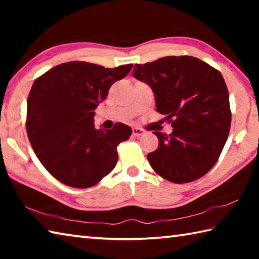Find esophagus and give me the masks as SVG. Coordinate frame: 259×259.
Returning a JSON list of instances; mask_svg holds the SVG:
<instances>
[{
  "instance_id": "1",
  "label": "esophagus",
  "mask_w": 259,
  "mask_h": 259,
  "mask_svg": "<svg viewBox=\"0 0 259 259\" xmlns=\"http://www.w3.org/2000/svg\"><path fill=\"white\" fill-rule=\"evenodd\" d=\"M144 134H145V131H144L143 129L133 128V136H135V137H139V136H142Z\"/></svg>"
}]
</instances>
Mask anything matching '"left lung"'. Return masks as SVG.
<instances>
[{
    "label": "left lung",
    "instance_id": "obj_1",
    "mask_svg": "<svg viewBox=\"0 0 259 259\" xmlns=\"http://www.w3.org/2000/svg\"><path fill=\"white\" fill-rule=\"evenodd\" d=\"M134 77L151 87L156 111L171 122L170 135L154 131L159 147L147 160L166 181H196L216 163L231 128L230 97L217 69L191 56L135 65Z\"/></svg>",
    "mask_w": 259,
    "mask_h": 259
}]
</instances>
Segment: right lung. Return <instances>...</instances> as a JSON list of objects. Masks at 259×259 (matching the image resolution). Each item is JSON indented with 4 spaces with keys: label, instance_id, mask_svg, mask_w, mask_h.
Instances as JSON below:
<instances>
[{
    "label": "right lung",
    "instance_id": "obj_1",
    "mask_svg": "<svg viewBox=\"0 0 259 259\" xmlns=\"http://www.w3.org/2000/svg\"><path fill=\"white\" fill-rule=\"evenodd\" d=\"M131 68L71 61L33 83L26 122L29 142L43 166L65 185L91 187L116 165V147L133 130L123 123L96 129L95 109Z\"/></svg>",
    "mask_w": 259,
    "mask_h": 259
}]
</instances>
